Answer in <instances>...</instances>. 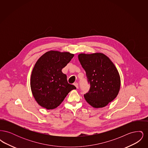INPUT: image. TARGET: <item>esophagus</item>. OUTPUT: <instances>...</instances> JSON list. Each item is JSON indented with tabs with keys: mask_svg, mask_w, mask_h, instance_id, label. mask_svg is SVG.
I'll return each instance as SVG.
<instances>
[{
	"mask_svg": "<svg viewBox=\"0 0 148 148\" xmlns=\"http://www.w3.org/2000/svg\"><path fill=\"white\" fill-rule=\"evenodd\" d=\"M74 85H75V86L77 88V89L78 88V84H77V83H74Z\"/></svg>",
	"mask_w": 148,
	"mask_h": 148,
	"instance_id": "obj_1",
	"label": "esophagus"
}]
</instances>
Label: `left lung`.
I'll return each mask as SVG.
<instances>
[{"mask_svg":"<svg viewBox=\"0 0 148 148\" xmlns=\"http://www.w3.org/2000/svg\"><path fill=\"white\" fill-rule=\"evenodd\" d=\"M78 59L90 88L84 94L86 102L95 108H103L118 95L120 88L119 72L111 60L101 53H81Z\"/></svg>","mask_w":148,"mask_h":148,"instance_id":"obj_1","label":"left lung"}]
</instances>
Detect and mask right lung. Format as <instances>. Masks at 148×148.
I'll use <instances>...</instances> for the list:
<instances>
[{
    "label": "right lung",
    "instance_id": "obj_1",
    "mask_svg": "<svg viewBox=\"0 0 148 148\" xmlns=\"http://www.w3.org/2000/svg\"><path fill=\"white\" fill-rule=\"evenodd\" d=\"M69 52L50 50L40 56L32 72L30 87L39 106L48 110L57 108L76 87L68 83L62 69L74 56Z\"/></svg>",
    "mask_w": 148,
    "mask_h": 148
}]
</instances>
